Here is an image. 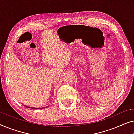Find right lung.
I'll return each mask as SVG.
<instances>
[{
    "mask_svg": "<svg viewBox=\"0 0 134 134\" xmlns=\"http://www.w3.org/2000/svg\"><path fill=\"white\" fill-rule=\"evenodd\" d=\"M25 107H28V108H32V109H33V107H27V106H25ZM46 107H44V108H46ZM34 109H38V108H34ZM38 109H40V108H38Z\"/></svg>",
    "mask_w": 134,
    "mask_h": 134,
    "instance_id": "add662e5",
    "label": "right lung"
}]
</instances>
